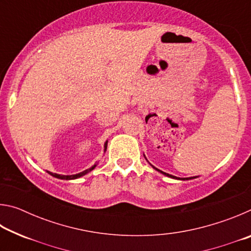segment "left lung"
<instances>
[{
    "instance_id": "obj_1",
    "label": "left lung",
    "mask_w": 251,
    "mask_h": 251,
    "mask_svg": "<svg viewBox=\"0 0 251 251\" xmlns=\"http://www.w3.org/2000/svg\"><path fill=\"white\" fill-rule=\"evenodd\" d=\"M145 156V155H144ZM146 158V157H145ZM147 160V159H146ZM151 166L155 169V171H157V172H159L160 174H163V175H165V176H167V177H169V178H173V179H177V180H189V179H194V178H197V176H195V177H188V178H179V177H176V176H173V175H169V174H167V173H164V172H161V171H159L158 168H156V167H154L152 166V165H151Z\"/></svg>"
}]
</instances>
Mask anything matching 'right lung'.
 Masks as SVG:
<instances>
[{
	"label": "right lung",
	"mask_w": 251,
	"mask_h": 251,
	"mask_svg": "<svg viewBox=\"0 0 251 251\" xmlns=\"http://www.w3.org/2000/svg\"><path fill=\"white\" fill-rule=\"evenodd\" d=\"M106 150H107V141H106V142H105V144H104V152L106 151ZM96 166H97V164L93 165V166H92L91 168L85 169V171L80 172V173H78V174H74V175H61V174L50 173V172H49V171H46V173H49L50 176H53V177H55V178H58V179H63V180H72V179H76V178H79V177H82V176H84V175H86V174H88L90 172H92L93 169H94Z\"/></svg>",
	"instance_id": "obj_1"
}]
</instances>
